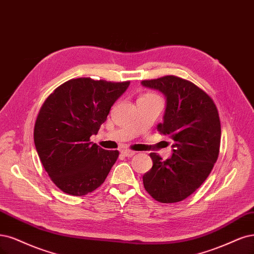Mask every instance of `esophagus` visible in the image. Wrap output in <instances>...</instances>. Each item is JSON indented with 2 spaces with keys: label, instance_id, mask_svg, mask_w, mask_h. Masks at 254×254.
I'll return each mask as SVG.
<instances>
[{
  "label": "esophagus",
  "instance_id": "34e87169",
  "mask_svg": "<svg viewBox=\"0 0 254 254\" xmlns=\"http://www.w3.org/2000/svg\"><path fill=\"white\" fill-rule=\"evenodd\" d=\"M122 153H123L125 156L127 157H132L134 154H135V151H132V150H123L122 151Z\"/></svg>",
  "mask_w": 254,
  "mask_h": 254
}]
</instances>
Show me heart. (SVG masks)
Masks as SVG:
<instances>
[{"label": "heart", "mask_w": 254, "mask_h": 254, "mask_svg": "<svg viewBox=\"0 0 254 254\" xmlns=\"http://www.w3.org/2000/svg\"><path fill=\"white\" fill-rule=\"evenodd\" d=\"M141 98H145V99H153V98H157L155 94H153V93H146V94H144L143 97H141Z\"/></svg>", "instance_id": "b5f03b06"}]
</instances>
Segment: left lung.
I'll list each match as a JSON object with an SVG mask.
<instances>
[{"label":"left lung","instance_id":"left-lung-1","mask_svg":"<svg viewBox=\"0 0 254 254\" xmlns=\"http://www.w3.org/2000/svg\"><path fill=\"white\" fill-rule=\"evenodd\" d=\"M166 98L163 123L157 130L172 139V156L166 161L150 153L152 168L144 174L146 191L160 203H178L202 185L218 157L221 122L209 95L193 83L166 75L142 81Z\"/></svg>","mask_w":254,"mask_h":254}]
</instances>
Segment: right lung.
<instances>
[{"label":"right lung","mask_w":254,"mask_h":254,"mask_svg":"<svg viewBox=\"0 0 254 254\" xmlns=\"http://www.w3.org/2000/svg\"><path fill=\"white\" fill-rule=\"evenodd\" d=\"M130 82L78 77L52 92L42 105L33 138L43 167L67 194L82 196L99 188L115 165L118 150L90 142Z\"/></svg>","instance_id":"1"}]
</instances>
